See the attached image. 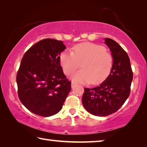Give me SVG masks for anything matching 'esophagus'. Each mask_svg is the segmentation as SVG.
I'll use <instances>...</instances> for the list:
<instances>
[{
	"mask_svg": "<svg viewBox=\"0 0 147 147\" xmlns=\"http://www.w3.org/2000/svg\"><path fill=\"white\" fill-rule=\"evenodd\" d=\"M75 86H76V84L74 83V82H71V88H73Z\"/></svg>",
	"mask_w": 147,
	"mask_h": 147,
	"instance_id": "esophagus-1",
	"label": "esophagus"
}]
</instances>
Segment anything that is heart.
<instances>
[{"mask_svg":"<svg viewBox=\"0 0 147 147\" xmlns=\"http://www.w3.org/2000/svg\"><path fill=\"white\" fill-rule=\"evenodd\" d=\"M59 63L66 75H70L82 63V69L72 76L74 81L97 85L107 79L112 70V54L102 45L91 42L75 45L73 51H64L59 54Z\"/></svg>","mask_w":147,"mask_h":147,"instance_id":"1","label":"heart"}]
</instances>
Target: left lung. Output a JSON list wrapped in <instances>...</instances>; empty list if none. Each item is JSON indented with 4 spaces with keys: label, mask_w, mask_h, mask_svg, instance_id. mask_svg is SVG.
I'll use <instances>...</instances> for the list:
<instances>
[{
    "label": "left lung",
    "mask_w": 147,
    "mask_h": 147,
    "mask_svg": "<svg viewBox=\"0 0 147 147\" xmlns=\"http://www.w3.org/2000/svg\"><path fill=\"white\" fill-rule=\"evenodd\" d=\"M113 57L114 63L109 76L100 86L84 89L83 106L89 113L107 116L116 112L130 95L133 72L126 52L113 39L106 38Z\"/></svg>",
    "instance_id": "obj_1"
}]
</instances>
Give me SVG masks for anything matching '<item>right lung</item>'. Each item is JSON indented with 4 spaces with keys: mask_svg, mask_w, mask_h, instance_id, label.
Returning a JSON list of instances; mask_svg holds the SVG:
<instances>
[{
    "mask_svg": "<svg viewBox=\"0 0 147 147\" xmlns=\"http://www.w3.org/2000/svg\"><path fill=\"white\" fill-rule=\"evenodd\" d=\"M66 49L61 41L45 39L25 53L17 72L19 100L34 114L42 117L58 113L71 89L59 63V54Z\"/></svg>",
    "mask_w": 147,
    "mask_h": 147,
    "instance_id": "1",
    "label": "right lung"
}]
</instances>
